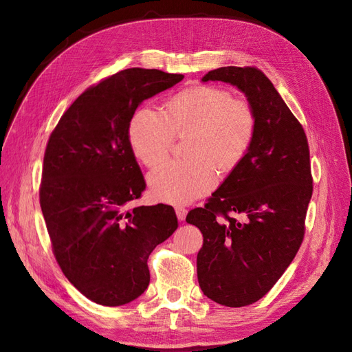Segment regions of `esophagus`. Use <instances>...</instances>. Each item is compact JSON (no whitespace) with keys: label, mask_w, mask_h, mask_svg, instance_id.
Listing matches in <instances>:
<instances>
[{"label":"esophagus","mask_w":352,"mask_h":352,"mask_svg":"<svg viewBox=\"0 0 352 352\" xmlns=\"http://www.w3.org/2000/svg\"><path fill=\"white\" fill-rule=\"evenodd\" d=\"M175 212H177V217H178V220L179 221H183L184 219H186V215H187V210L184 208V206H175Z\"/></svg>","instance_id":"esophagus-1"}]
</instances>
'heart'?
I'll list each match as a JSON object with an SVG mask.
<instances>
[{
  "mask_svg": "<svg viewBox=\"0 0 352 352\" xmlns=\"http://www.w3.org/2000/svg\"><path fill=\"white\" fill-rule=\"evenodd\" d=\"M257 129L254 108L242 98H232L219 86H192L170 96L164 114L142 107L128 126L132 153L142 165L156 166L173 147L175 137H186L187 160H169L148 175L151 195L168 204H188L212 190L217 166L228 174L253 146Z\"/></svg>",
  "mask_w": 352,
  "mask_h": 352,
  "instance_id": "1",
  "label": "heart"
}]
</instances>
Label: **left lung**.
Wrapping results in <instances>:
<instances>
[{
  "instance_id": "left-lung-1",
  "label": "left lung",
  "mask_w": 352,
  "mask_h": 352,
  "mask_svg": "<svg viewBox=\"0 0 352 352\" xmlns=\"http://www.w3.org/2000/svg\"><path fill=\"white\" fill-rule=\"evenodd\" d=\"M202 82L236 86L257 119L244 160L204 208L186 217L204 235L196 260L204 294L239 308L262 299L300 248L312 196L309 147L302 124L260 69L221 67Z\"/></svg>"
}]
</instances>
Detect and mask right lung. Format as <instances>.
<instances>
[{
	"instance_id": "add662e5",
	"label": "right lung",
	"mask_w": 352,
	"mask_h": 352,
	"mask_svg": "<svg viewBox=\"0 0 352 352\" xmlns=\"http://www.w3.org/2000/svg\"><path fill=\"white\" fill-rule=\"evenodd\" d=\"M184 78L129 68L86 89L44 153L40 205L62 272L89 300L129 303L147 290L148 256L178 228L170 205L137 206L146 182L128 140L138 105Z\"/></svg>"
}]
</instances>
